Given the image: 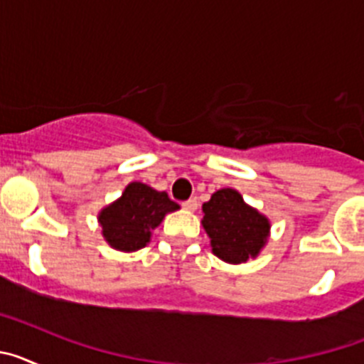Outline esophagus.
<instances>
[{
	"instance_id": "obj_1",
	"label": "esophagus",
	"mask_w": 364,
	"mask_h": 364,
	"mask_svg": "<svg viewBox=\"0 0 364 364\" xmlns=\"http://www.w3.org/2000/svg\"><path fill=\"white\" fill-rule=\"evenodd\" d=\"M197 198H189V200H186V202H182V208H184V210H188V211H195L197 210Z\"/></svg>"
}]
</instances>
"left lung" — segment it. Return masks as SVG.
Instances as JSON below:
<instances>
[{
	"label": "left lung",
	"mask_w": 364,
	"mask_h": 364,
	"mask_svg": "<svg viewBox=\"0 0 364 364\" xmlns=\"http://www.w3.org/2000/svg\"><path fill=\"white\" fill-rule=\"evenodd\" d=\"M202 211V226L210 235L211 250L224 262L240 264L247 259H255L266 246L269 220L247 205L239 191L218 189L204 202Z\"/></svg>",
	"instance_id": "1"
}]
</instances>
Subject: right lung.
Masks as SVG:
<instances>
[{
	"mask_svg": "<svg viewBox=\"0 0 364 364\" xmlns=\"http://www.w3.org/2000/svg\"><path fill=\"white\" fill-rule=\"evenodd\" d=\"M178 204L142 182H131L122 197L100 211L98 222L109 246L120 252H136L151 240V231Z\"/></svg>",
	"mask_w": 364,
	"mask_h": 364,
	"instance_id": "add662e5",
	"label": "right lung"
}]
</instances>
